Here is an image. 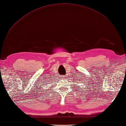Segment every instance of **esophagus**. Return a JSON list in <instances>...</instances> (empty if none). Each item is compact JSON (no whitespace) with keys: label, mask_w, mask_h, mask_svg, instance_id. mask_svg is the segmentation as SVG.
Returning a JSON list of instances; mask_svg holds the SVG:
<instances>
[{"label":"esophagus","mask_w":126,"mask_h":126,"mask_svg":"<svg viewBox=\"0 0 126 126\" xmlns=\"http://www.w3.org/2000/svg\"><path fill=\"white\" fill-rule=\"evenodd\" d=\"M61 77V78H62V79H63L64 78V76H61V77Z\"/></svg>","instance_id":"esophagus-1"}]
</instances>
